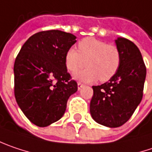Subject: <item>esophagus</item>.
<instances>
[{"label": "esophagus", "instance_id": "obj_1", "mask_svg": "<svg viewBox=\"0 0 152 152\" xmlns=\"http://www.w3.org/2000/svg\"><path fill=\"white\" fill-rule=\"evenodd\" d=\"M83 83H77V88H78V89H79V90L82 88V87H83Z\"/></svg>", "mask_w": 152, "mask_h": 152}]
</instances>
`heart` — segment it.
I'll return each instance as SVG.
<instances>
[{
  "label": "heart",
  "mask_w": 152,
  "mask_h": 152,
  "mask_svg": "<svg viewBox=\"0 0 152 152\" xmlns=\"http://www.w3.org/2000/svg\"><path fill=\"white\" fill-rule=\"evenodd\" d=\"M119 48L113 44L94 38H86L78 44V50L70 48L65 55V64L71 73L78 72L75 78L81 82H107L116 74L121 65Z\"/></svg>",
  "instance_id": "obj_1"
}]
</instances>
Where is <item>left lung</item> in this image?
Masks as SVG:
<instances>
[{
    "mask_svg": "<svg viewBox=\"0 0 152 152\" xmlns=\"http://www.w3.org/2000/svg\"><path fill=\"white\" fill-rule=\"evenodd\" d=\"M121 61L116 74L105 83L93 86L90 113L97 123L119 127L131 118L143 97L146 67L134 43L118 38Z\"/></svg>",
    "mask_w": 152,
    "mask_h": 152,
    "instance_id": "obj_1",
    "label": "left lung"
}]
</instances>
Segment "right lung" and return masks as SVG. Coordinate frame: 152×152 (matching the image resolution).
I'll use <instances>...</instances> for the list:
<instances>
[{"instance_id":"1","label":"right lung","mask_w":152,"mask_h":152,"mask_svg":"<svg viewBox=\"0 0 152 152\" xmlns=\"http://www.w3.org/2000/svg\"><path fill=\"white\" fill-rule=\"evenodd\" d=\"M75 35L50 30L37 32L23 45L14 66V95L34 125L45 127L64 114L68 99L77 91L65 64Z\"/></svg>"}]
</instances>
